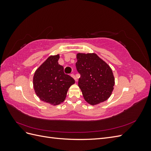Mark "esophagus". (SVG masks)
<instances>
[{
  "mask_svg": "<svg viewBox=\"0 0 151 151\" xmlns=\"http://www.w3.org/2000/svg\"><path fill=\"white\" fill-rule=\"evenodd\" d=\"M70 76L72 77V78H74V80H75L76 82L77 81V78H76V76H75L74 74H71V75H70Z\"/></svg>",
  "mask_w": 151,
  "mask_h": 151,
  "instance_id": "1",
  "label": "esophagus"
}]
</instances>
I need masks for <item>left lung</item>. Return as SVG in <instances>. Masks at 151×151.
<instances>
[{
	"label": "left lung",
	"instance_id": "obj_1",
	"mask_svg": "<svg viewBox=\"0 0 151 151\" xmlns=\"http://www.w3.org/2000/svg\"><path fill=\"white\" fill-rule=\"evenodd\" d=\"M76 57V68L81 74L78 86L85 101L93 106L106 101L115 85L111 67L94 53H78Z\"/></svg>",
	"mask_w": 151,
	"mask_h": 151
}]
</instances>
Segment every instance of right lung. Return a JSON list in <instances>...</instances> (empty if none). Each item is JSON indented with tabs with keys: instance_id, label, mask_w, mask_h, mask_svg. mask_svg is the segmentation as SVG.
<instances>
[{
	"instance_id": "1",
	"label": "right lung",
	"mask_w": 151,
	"mask_h": 151,
	"mask_svg": "<svg viewBox=\"0 0 151 151\" xmlns=\"http://www.w3.org/2000/svg\"><path fill=\"white\" fill-rule=\"evenodd\" d=\"M60 55H51L36 70L33 79L36 96L42 101L53 106L64 101L68 88L74 79L65 74L63 67L58 60Z\"/></svg>"
}]
</instances>
